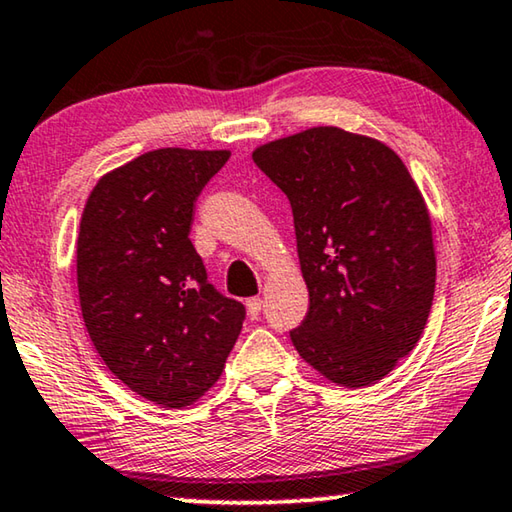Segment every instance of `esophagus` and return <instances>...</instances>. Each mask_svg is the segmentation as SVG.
<instances>
[{
	"label": "esophagus",
	"instance_id": "1",
	"mask_svg": "<svg viewBox=\"0 0 512 512\" xmlns=\"http://www.w3.org/2000/svg\"><path fill=\"white\" fill-rule=\"evenodd\" d=\"M246 309H248V316L255 320L259 314H262V298H248Z\"/></svg>",
	"mask_w": 512,
	"mask_h": 512
}]
</instances>
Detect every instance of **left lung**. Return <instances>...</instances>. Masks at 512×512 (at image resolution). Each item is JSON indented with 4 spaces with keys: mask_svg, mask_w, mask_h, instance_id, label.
I'll use <instances>...</instances> for the list:
<instances>
[{
    "mask_svg": "<svg viewBox=\"0 0 512 512\" xmlns=\"http://www.w3.org/2000/svg\"><path fill=\"white\" fill-rule=\"evenodd\" d=\"M253 160L287 194L309 311L291 341L345 388L384 379L427 325L431 219L393 149L336 126L268 142Z\"/></svg>",
    "mask_w": 512,
    "mask_h": 512,
    "instance_id": "8db88e82",
    "label": "left lung"
}]
</instances>
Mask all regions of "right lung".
I'll list each match as a JSON object with an SVG mask.
<instances>
[{
    "label": "right lung",
    "instance_id": "1",
    "mask_svg": "<svg viewBox=\"0 0 512 512\" xmlns=\"http://www.w3.org/2000/svg\"><path fill=\"white\" fill-rule=\"evenodd\" d=\"M228 158L149 151L99 178L81 216L76 280L90 339L112 375L164 409L210 391L246 318L207 282L189 239L196 198Z\"/></svg>",
    "mask_w": 512,
    "mask_h": 512
}]
</instances>
